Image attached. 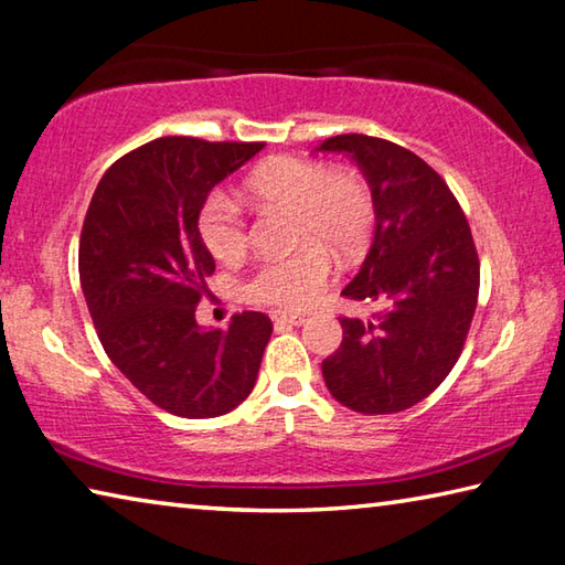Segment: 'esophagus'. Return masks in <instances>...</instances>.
<instances>
[{"mask_svg":"<svg viewBox=\"0 0 565 565\" xmlns=\"http://www.w3.org/2000/svg\"><path fill=\"white\" fill-rule=\"evenodd\" d=\"M275 328H298V324H305V318L300 315H290V312H277L273 315Z\"/></svg>","mask_w":565,"mask_h":565,"instance_id":"1","label":"esophagus"}]
</instances>
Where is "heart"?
<instances>
[{"label": "heart", "mask_w": 565, "mask_h": 565, "mask_svg": "<svg viewBox=\"0 0 565 565\" xmlns=\"http://www.w3.org/2000/svg\"><path fill=\"white\" fill-rule=\"evenodd\" d=\"M245 191L257 205L292 213L290 241L308 243L288 257H273L255 267L245 285L247 298L285 310L308 308L320 298L332 277L328 247L348 253L370 235L374 201L358 173L340 171L305 158H275L247 175ZM198 237L217 260H233L247 243V223L241 203L213 188L195 215Z\"/></svg>", "instance_id": "b5f03b06"}]
</instances>
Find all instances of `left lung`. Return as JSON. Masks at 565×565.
<instances>
[{"instance_id":"8db88e82","label":"left lung","mask_w":565,"mask_h":565,"mask_svg":"<svg viewBox=\"0 0 565 565\" xmlns=\"http://www.w3.org/2000/svg\"><path fill=\"white\" fill-rule=\"evenodd\" d=\"M318 151L348 153L372 188V247L342 295L384 305L372 320L340 318L342 344L322 377L352 412H404L447 380L477 310L467 215L441 175L397 143L344 134Z\"/></svg>"}]
</instances>
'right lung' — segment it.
<instances>
[{
    "instance_id": "add662e5",
    "label": "right lung",
    "mask_w": 565,
    "mask_h": 565,
    "mask_svg": "<svg viewBox=\"0 0 565 565\" xmlns=\"http://www.w3.org/2000/svg\"><path fill=\"white\" fill-rule=\"evenodd\" d=\"M263 143L166 136L108 168L86 211L78 277L98 340L124 377L185 419L233 412L253 392L273 322L233 315L203 328L195 308L215 270L195 215L213 188Z\"/></svg>"
}]
</instances>
